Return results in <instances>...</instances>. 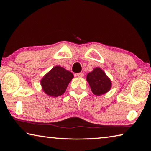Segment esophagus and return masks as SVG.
<instances>
[{
  "mask_svg": "<svg viewBox=\"0 0 151 151\" xmlns=\"http://www.w3.org/2000/svg\"><path fill=\"white\" fill-rule=\"evenodd\" d=\"M76 76H78V77L82 78V77H83V76H84V74H83L82 73H78L76 74Z\"/></svg>",
  "mask_w": 151,
  "mask_h": 151,
  "instance_id": "1",
  "label": "esophagus"
}]
</instances>
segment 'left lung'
Masks as SVG:
<instances>
[{
	"instance_id": "1",
	"label": "left lung",
	"mask_w": 151,
	"mask_h": 151,
	"mask_svg": "<svg viewBox=\"0 0 151 151\" xmlns=\"http://www.w3.org/2000/svg\"><path fill=\"white\" fill-rule=\"evenodd\" d=\"M87 81L93 94L99 96L108 92L111 86L110 80L99 67L88 74Z\"/></svg>"
}]
</instances>
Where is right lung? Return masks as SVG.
Masks as SVG:
<instances>
[{
	"label": "right lung",
	"instance_id": "add662e5",
	"mask_svg": "<svg viewBox=\"0 0 151 151\" xmlns=\"http://www.w3.org/2000/svg\"><path fill=\"white\" fill-rule=\"evenodd\" d=\"M73 77L70 72L63 67L56 66L44 76L41 84L46 94L56 97L64 93Z\"/></svg>",
	"mask_w": 151,
	"mask_h": 151
}]
</instances>
